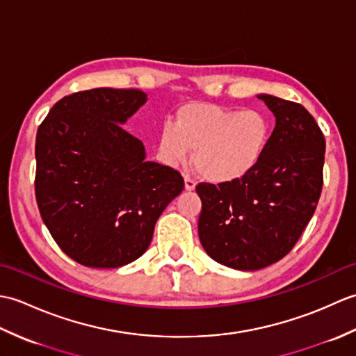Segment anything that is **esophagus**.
I'll return each mask as SVG.
<instances>
[{
  "label": "esophagus",
  "mask_w": 356,
  "mask_h": 356,
  "mask_svg": "<svg viewBox=\"0 0 356 356\" xmlns=\"http://www.w3.org/2000/svg\"><path fill=\"white\" fill-rule=\"evenodd\" d=\"M194 188H195L194 179H191L190 176H185V190H186V191H193Z\"/></svg>",
  "instance_id": "1"
}]
</instances>
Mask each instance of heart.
Masks as SVG:
<instances>
[{
	"label": "heart",
	"instance_id": "heart-1",
	"mask_svg": "<svg viewBox=\"0 0 356 356\" xmlns=\"http://www.w3.org/2000/svg\"><path fill=\"white\" fill-rule=\"evenodd\" d=\"M269 138L270 122L259 110L193 102L161 127L157 154L165 165L179 166L194 149V163L203 176L211 182H231L255 168Z\"/></svg>",
	"mask_w": 356,
	"mask_h": 356
}]
</instances>
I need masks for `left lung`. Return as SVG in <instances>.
<instances>
[{"label": "left lung", "instance_id": "left-lung-1", "mask_svg": "<svg viewBox=\"0 0 356 356\" xmlns=\"http://www.w3.org/2000/svg\"><path fill=\"white\" fill-rule=\"evenodd\" d=\"M275 116L268 148L246 176L195 186L200 243L211 259L257 270L292 251L318 205L326 140L303 105L257 96Z\"/></svg>", "mask_w": 356, "mask_h": 356}]
</instances>
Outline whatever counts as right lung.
<instances>
[{
    "label": "right lung",
    "instance_id": "add662e5",
    "mask_svg": "<svg viewBox=\"0 0 356 356\" xmlns=\"http://www.w3.org/2000/svg\"><path fill=\"white\" fill-rule=\"evenodd\" d=\"M145 102L136 88L86 90L58 101L38 128V208L53 240L82 266L139 259L184 190L180 172L145 162L143 143L124 130Z\"/></svg>",
    "mask_w": 356,
    "mask_h": 356
}]
</instances>
